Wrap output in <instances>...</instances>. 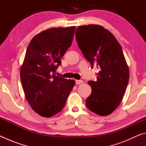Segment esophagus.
I'll list each match as a JSON object with an SVG mask.
<instances>
[{
	"instance_id": "esophagus-1",
	"label": "esophagus",
	"mask_w": 146,
	"mask_h": 146,
	"mask_svg": "<svg viewBox=\"0 0 146 146\" xmlns=\"http://www.w3.org/2000/svg\"><path fill=\"white\" fill-rule=\"evenodd\" d=\"M75 82H76V84H78V85L81 84L83 83V80H76Z\"/></svg>"
}]
</instances>
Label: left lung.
I'll return each instance as SVG.
<instances>
[{
	"label": "left lung",
	"instance_id": "obj_1",
	"mask_svg": "<svg viewBox=\"0 0 146 146\" xmlns=\"http://www.w3.org/2000/svg\"><path fill=\"white\" fill-rule=\"evenodd\" d=\"M75 36L91 68L99 70L97 80L88 82L92 90L86 105L98 115H110L119 106L129 82V68L122 47L110 31L99 25L78 26Z\"/></svg>",
	"mask_w": 146,
	"mask_h": 146
}]
</instances>
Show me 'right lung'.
Listing matches in <instances>:
<instances>
[{
    "mask_svg": "<svg viewBox=\"0 0 146 146\" xmlns=\"http://www.w3.org/2000/svg\"><path fill=\"white\" fill-rule=\"evenodd\" d=\"M75 27L50 28L31 39L21 68V80L27 101L44 117L62 110L75 80L55 75L61 58L72 44Z\"/></svg>",
    "mask_w": 146,
    "mask_h": 146,
    "instance_id": "right-lung-1",
    "label": "right lung"
}]
</instances>
